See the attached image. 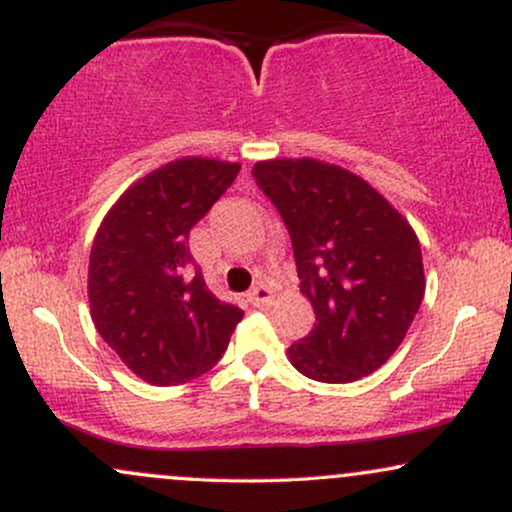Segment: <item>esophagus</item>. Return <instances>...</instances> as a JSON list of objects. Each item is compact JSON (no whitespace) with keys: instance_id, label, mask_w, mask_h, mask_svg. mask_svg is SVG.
Here are the masks:
<instances>
[{"instance_id":"esophagus-1","label":"esophagus","mask_w":512,"mask_h":512,"mask_svg":"<svg viewBox=\"0 0 512 512\" xmlns=\"http://www.w3.org/2000/svg\"><path fill=\"white\" fill-rule=\"evenodd\" d=\"M248 301L255 305V308H267V305L274 303V293H272V289H269V286L257 284V286H252V289H250Z\"/></svg>"}]
</instances>
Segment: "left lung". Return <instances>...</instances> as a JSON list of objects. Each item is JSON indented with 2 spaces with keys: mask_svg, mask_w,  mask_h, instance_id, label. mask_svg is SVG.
Wrapping results in <instances>:
<instances>
[{
  "mask_svg": "<svg viewBox=\"0 0 512 512\" xmlns=\"http://www.w3.org/2000/svg\"><path fill=\"white\" fill-rule=\"evenodd\" d=\"M284 219L301 293L315 310L291 366L317 383H354L387 363L426 291L411 223L361 175L320 158H269L252 168Z\"/></svg>",
  "mask_w": 512,
  "mask_h": 512,
  "instance_id": "1",
  "label": "left lung"
}]
</instances>
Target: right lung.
I'll list each match as a JSON object with an SVG mask.
<instances>
[{
    "label": "right lung",
    "mask_w": 512,
    "mask_h": 512,
    "mask_svg": "<svg viewBox=\"0 0 512 512\" xmlns=\"http://www.w3.org/2000/svg\"><path fill=\"white\" fill-rule=\"evenodd\" d=\"M240 163L182 156L127 187L88 257V305L103 342L137 378L180 385L226 351L243 310L221 303L190 255V231Z\"/></svg>",
    "instance_id": "right-lung-1"
}]
</instances>
